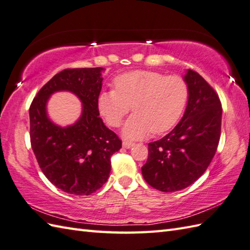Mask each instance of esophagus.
<instances>
[{
	"label": "esophagus",
	"instance_id": "esophagus-1",
	"mask_svg": "<svg viewBox=\"0 0 250 250\" xmlns=\"http://www.w3.org/2000/svg\"><path fill=\"white\" fill-rule=\"evenodd\" d=\"M134 145L135 144H132V142H129V141H123V146L125 147V149H130V147Z\"/></svg>",
	"mask_w": 250,
	"mask_h": 250
}]
</instances>
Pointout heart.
Listing matches in <instances>:
<instances>
[{
    "label": "heart",
    "instance_id": "heart-1",
    "mask_svg": "<svg viewBox=\"0 0 250 250\" xmlns=\"http://www.w3.org/2000/svg\"><path fill=\"white\" fill-rule=\"evenodd\" d=\"M114 86L115 89L98 96V110L106 124L119 127L132 108L135 114L122 130L130 140L145 138L151 131L162 134L172 128L188 99V86L178 75L137 70L119 75Z\"/></svg>",
    "mask_w": 250,
    "mask_h": 250
}]
</instances>
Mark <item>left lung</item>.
I'll return each mask as SVG.
<instances>
[{"label":"left lung","instance_id":"1","mask_svg":"<svg viewBox=\"0 0 250 250\" xmlns=\"http://www.w3.org/2000/svg\"><path fill=\"white\" fill-rule=\"evenodd\" d=\"M188 104L181 121L162 139L150 142L141 171L145 180L162 192L186 189L200 178L220 139L222 108L216 91L197 72L187 70Z\"/></svg>","mask_w":250,"mask_h":250}]
</instances>
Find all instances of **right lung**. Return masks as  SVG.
<instances>
[{
	"instance_id": "1",
	"label": "right lung",
	"mask_w": 250,
	"mask_h": 250,
	"mask_svg": "<svg viewBox=\"0 0 250 250\" xmlns=\"http://www.w3.org/2000/svg\"><path fill=\"white\" fill-rule=\"evenodd\" d=\"M104 68L65 69L40 89L30 105V140L40 168L58 189L73 195H90L109 178L111 156L122 141L106 127L97 100L103 87ZM70 91L83 103L74 125L59 126L47 115L50 96Z\"/></svg>"
}]
</instances>
